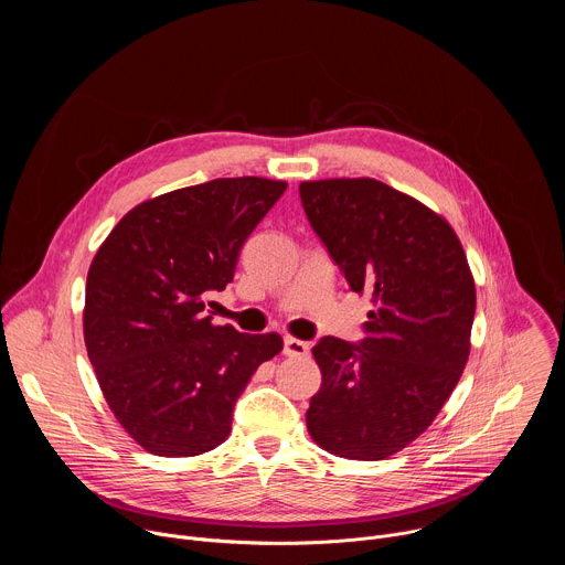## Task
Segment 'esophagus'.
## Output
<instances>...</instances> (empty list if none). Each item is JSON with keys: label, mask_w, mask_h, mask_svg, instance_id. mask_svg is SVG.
Returning <instances> with one entry per match:
<instances>
[{"label": "esophagus", "mask_w": 565, "mask_h": 565, "mask_svg": "<svg viewBox=\"0 0 565 565\" xmlns=\"http://www.w3.org/2000/svg\"><path fill=\"white\" fill-rule=\"evenodd\" d=\"M310 353L308 342H301L297 338H286L284 340V355L286 358H306Z\"/></svg>", "instance_id": "1"}]
</instances>
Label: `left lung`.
Masks as SVG:
<instances>
[{
  "instance_id": "obj_1",
  "label": "left lung",
  "mask_w": 565,
  "mask_h": 565,
  "mask_svg": "<svg viewBox=\"0 0 565 565\" xmlns=\"http://www.w3.org/2000/svg\"><path fill=\"white\" fill-rule=\"evenodd\" d=\"M303 212L353 292H369L366 338L312 347L321 386L306 427L329 454L382 460L438 416L469 358L476 286L451 225L375 179L299 185Z\"/></svg>"
}]
</instances>
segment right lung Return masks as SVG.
<instances>
[{
  "label": "right lung",
  "mask_w": 565,
  "mask_h": 565,
  "mask_svg": "<svg viewBox=\"0 0 565 565\" xmlns=\"http://www.w3.org/2000/svg\"><path fill=\"white\" fill-rule=\"evenodd\" d=\"M284 192V181L259 177L174 190L127 212L98 248L85 344L109 409L145 451L179 458L218 447L238 395L284 349L277 333L214 327L203 312Z\"/></svg>",
  "instance_id": "add662e5"
}]
</instances>
